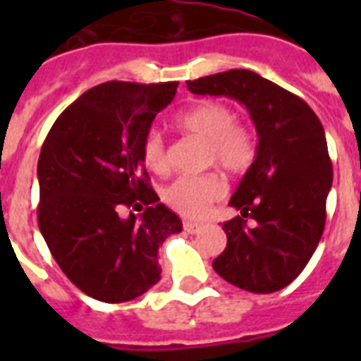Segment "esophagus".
<instances>
[{"label": "esophagus", "mask_w": 361, "mask_h": 361, "mask_svg": "<svg viewBox=\"0 0 361 361\" xmlns=\"http://www.w3.org/2000/svg\"><path fill=\"white\" fill-rule=\"evenodd\" d=\"M183 228H185L189 234H195V232L200 231V225H198V223H191V221H185V223H183Z\"/></svg>", "instance_id": "1"}]
</instances>
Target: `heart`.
I'll return each instance as SVG.
<instances>
[{"mask_svg": "<svg viewBox=\"0 0 361 361\" xmlns=\"http://www.w3.org/2000/svg\"><path fill=\"white\" fill-rule=\"evenodd\" d=\"M178 129L206 140V163L217 164L228 174L245 172L255 161V136L245 125L236 121L231 106L215 101H206L192 106L176 118ZM142 163L153 174H166L170 159L161 133L149 130L142 140ZM225 191L219 174L181 176L166 187L164 200L170 208L185 217H198L209 204Z\"/></svg>", "mask_w": 361, "mask_h": 361, "instance_id": "heart-1", "label": "heart"}]
</instances>
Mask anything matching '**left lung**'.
<instances>
[{
	"label": "left lung",
	"instance_id": "8db88e82",
	"mask_svg": "<svg viewBox=\"0 0 361 361\" xmlns=\"http://www.w3.org/2000/svg\"><path fill=\"white\" fill-rule=\"evenodd\" d=\"M187 87L240 101L258 135L257 157L228 202L240 215L223 225L226 249L214 269L247 292L281 290L302 274L324 232L334 178L324 127L303 99L252 71H225Z\"/></svg>",
	"mask_w": 361,
	"mask_h": 361
}]
</instances>
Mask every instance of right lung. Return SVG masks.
<instances>
[{
    "instance_id": "obj_1",
    "label": "right lung",
    "mask_w": 361,
    "mask_h": 361,
    "mask_svg": "<svg viewBox=\"0 0 361 361\" xmlns=\"http://www.w3.org/2000/svg\"><path fill=\"white\" fill-rule=\"evenodd\" d=\"M178 82H104L59 114L41 147L39 228L73 285L99 302L142 296L161 279L159 247L181 219L159 202L142 140ZM121 218V207L141 209Z\"/></svg>"
}]
</instances>
